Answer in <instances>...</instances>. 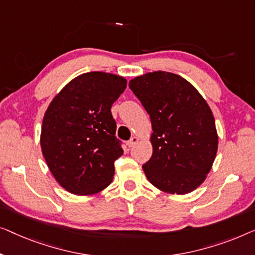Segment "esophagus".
Masks as SVG:
<instances>
[{
	"mask_svg": "<svg viewBox=\"0 0 255 255\" xmlns=\"http://www.w3.org/2000/svg\"><path fill=\"white\" fill-rule=\"evenodd\" d=\"M137 142H138V137H136V136H132V137L127 142V145L129 146V148H132V146H134Z\"/></svg>",
	"mask_w": 255,
	"mask_h": 255,
	"instance_id": "obj_1",
	"label": "esophagus"
}]
</instances>
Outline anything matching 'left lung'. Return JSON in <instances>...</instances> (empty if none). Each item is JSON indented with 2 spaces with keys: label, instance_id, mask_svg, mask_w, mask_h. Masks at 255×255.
I'll return each instance as SVG.
<instances>
[{
  "label": "left lung",
  "instance_id": "left-lung-1",
  "mask_svg": "<svg viewBox=\"0 0 255 255\" xmlns=\"http://www.w3.org/2000/svg\"><path fill=\"white\" fill-rule=\"evenodd\" d=\"M150 116L152 156L143 164L148 180L160 191L186 194L202 184L217 152L210 107L179 75L153 71L129 82Z\"/></svg>",
  "mask_w": 255,
  "mask_h": 255
}]
</instances>
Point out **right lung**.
Segmentation results:
<instances>
[{
	"instance_id": "obj_1",
	"label": "right lung",
	"mask_w": 255,
	"mask_h": 255,
	"mask_svg": "<svg viewBox=\"0 0 255 255\" xmlns=\"http://www.w3.org/2000/svg\"><path fill=\"white\" fill-rule=\"evenodd\" d=\"M126 85L118 75L91 71L74 78L49 104L42 120V155L68 192L90 195L112 182L114 162L124 150L111 107Z\"/></svg>"
}]
</instances>
